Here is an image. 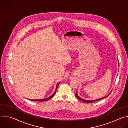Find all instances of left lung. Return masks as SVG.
<instances>
[{
  "instance_id": "left-lung-1",
  "label": "left lung",
  "mask_w": 128,
  "mask_h": 128,
  "mask_svg": "<svg viewBox=\"0 0 128 128\" xmlns=\"http://www.w3.org/2000/svg\"><path fill=\"white\" fill-rule=\"evenodd\" d=\"M110 94V93H109L106 96H105V97H103V98H99V99H96V100H84V99H83L81 98L80 97L78 96L77 92H76V97L79 100H81V101H83V102H86V103H90H90H92V102H95V101H96L101 100V99H103V98H106V97H107L108 96H109V95Z\"/></svg>"
}]
</instances>
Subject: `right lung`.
Returning <instances> with one entry per match:
<instances>
[{"label":"right lung","instance_id":"1","mask_svg":"<svg viewBox=\"0 0 128 128\" xmlns=\"http://www.w3.org/2000/svg\"><path fill=\"white\" fill-rule=\"evenodd\" d=\"M59 84H60V82L57 84V86H56V88L55 91H54V93L51 96H50V97H48V98H45V99H29V100H32V101H47V100L50 99V98H52L54 96V94L56 93V90H57V88H58V85H59Z\"/></svg>","mask_w":128,"mask_h":128}]
</instances>
